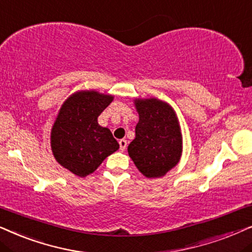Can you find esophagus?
Returning <instances> with one entry per match:
<instances>
[{
	"label": "esophagus",
	"instance_id": "obj_1",
	"mask_svg": "<svg viewBox=\"0 0 252 252\" xmlns=\"http://www.w3.org/2000/svg\"><path fill=\"white\" fill-rule=\"evenodd\" d=\"M119 144H120V149L122 150V151L126 150V145H128V143H126V139H121L120 142H119Z\"/></svg>",
	"mask_w": 252,
	"mask_h": 252
}]
</instances>
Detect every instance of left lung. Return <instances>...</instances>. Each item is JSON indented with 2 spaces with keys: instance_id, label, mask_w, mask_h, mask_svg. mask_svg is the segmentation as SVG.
<instances>
[{
  "instance_id": "obj_1",
  "label": "left lung",
  "mask_w": 252,
  "mask_h": 252,
  "mask_svg": "<svg viewBox=\"0 0 252 252\" xmlns=\"http://www.w3.org/2000/svg\"><path fill=\"white\" fill-rule=\"evenodd\" d=\"M139 115L129 157L147 179L165 176L180 162L183 138L179 117L168 102L157 98L133 99Z\"/></svg>"
}]
</instances>
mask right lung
I'll use <instances>...</instances> for the list:
<instances>
[{
  "mask_svg": "<svg viewBox=\"0 0 252 252\" xmlns=\"http://www.w3.org/2000/svg\"><path fill=\"white\" fill-rule=\"evenodd\" d=\"M113 100L112 94L82 90L69 95L59 110L50 130V147L55 160L76 176L92 174L120 149L110 130L98 123Z\"/></svg>",
  "mask_w": 252,
  "mask_h": 252,
  "instance_id": "right-lung-1",
  "label": "right lung"
}]
</instances>
